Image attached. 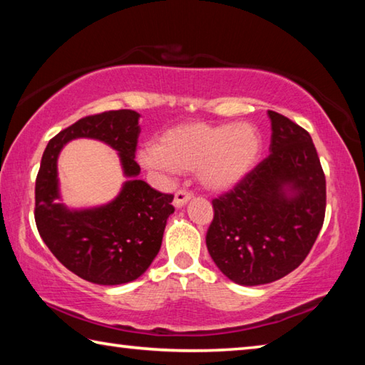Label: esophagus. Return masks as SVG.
<instances>
[{
  "instance_id": "esophagus-1",
  "label": "esophagus",
  "mask_w": 365,
  "mask_h": 365,
  "mask_svg": "<svg viewBox=\"0 0 365 365\" xmlns=\"http://www.w3.org/2000/svg\"><path fill=\"white\" fill-rule=\"evenodd\" d=\"M193 197V195L190 193V191L187 190H178L175 196H174V206L175 207H183L187 202Z\"/></svg>"
}]
</instances>
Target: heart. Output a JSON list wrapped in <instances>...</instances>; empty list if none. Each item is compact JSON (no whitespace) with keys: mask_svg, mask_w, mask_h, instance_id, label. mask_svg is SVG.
<instances>
[{"mask_svg":"<svg viewBox=\"0 0 365 365\" xmlns=\"http://www.w3.org/2000/svg\"><path fill=\"white\" fill-rule=\"evenodd\" d=\"M261 150V133L252 123L191 122L169 128L158 145L143 148L138 159L154 170L196 169L202 187L227 191L248 177Z\"/></svg>","mask_w":365,"mask_h":365,"instance_id":"1","label":"heart"}]
</instances>
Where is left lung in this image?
<instances>
[{
	"mask_svg": "<svg viewBox=\"0 0 365 365\" xmlns=\"http://www.w3.org/2000/svg\"><path fill=\"white\" fill-rule=\"evenodd\" d=\"M270 154L230 193L212 201L207 251L245 287L282 279L304 261L325 217V175L311 135L269 110Z\"/></svg>",
	"mask_w": 365,
	"mask_h": 365,
	"instance_id": "1",
	"label": "left lung"
}]
</instances>
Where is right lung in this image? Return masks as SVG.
<instances>
[{"label": "right lung", "instance_id": "1", "mask_svg": "<svg viewBox=\"0 0 365 365\" xmlns=\"http://www.w3.org/2000/svg\"><path fill=\"white\" fill-rule=\"evenodd\" d=\"M138 119L130 109L83 117L49 140L36 175L35 222L41 240L66 269L96 285H122L143 275L174 212V195L159 193L138 178ZM77 138L103 140L120 154L129 180L108 205L71 210L60 202L57 158Z\"/></svg>", "mask_w": 365, "mask_h": 365}]
</instances>
